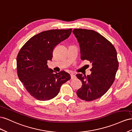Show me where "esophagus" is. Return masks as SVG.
Instances as JSON below:
<instances>
[{
    "mask_svg": "<svg viewBox=\"0 0 132 132\" xmlns=\"http://www.w3.org/2000/svg\"><path fill=\"white\" fill-rule=\"evenodd\" d=\"M70 76H71V78L72 79V80H73V79H75L76 78V76H75V75H73V74H71L70 75Z\"/></svg>",
    "mask_w": 132,
    "mask_h": 132,
    "instance_id": "obj_1",
    "label": "esophagus"
}]
</instances>
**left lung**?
Masks as SVG:
<instances>
[{"instance_id":"left-lung-1","label":"left lung","mask_w":132,"mask_h":132,"mask_svg":"<svg viewBox=\"0 0 132 132\" xmlns=\"http://www.w3.org/2000/svg\"><path fill=\"white\" fill-rule=\"evenodd\" d=\"M72 32L81 50V59L92 64L90 75H76L82 82L77 95L82 100L92 101L104 95L115 80L119 66L117 51L113 44L92 30L75 29Z\"/></svg>"}]
</instances>
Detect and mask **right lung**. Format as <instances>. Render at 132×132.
Here are the masks:
<instances>
[{
    "mask_svg": "<svg viewBox=\"0 0 132 132\" xmlns=\"http://www.w3.org/2000/svg\"><path fill=\"white\" fill-rule=\"evenodd\" d=\"M72 29L44 31L31 37L21 48L16 57L20 81L30 95L39 101H48L58 95L62 84L70 80L64 71L54 73L48 68L55 47L67 39Z\"/></svg>",
    "mask_w": 132,
    "mask_h": 132,
    "instance_id": "add662e5",
    "label": "right lung"
}]
</instances>
